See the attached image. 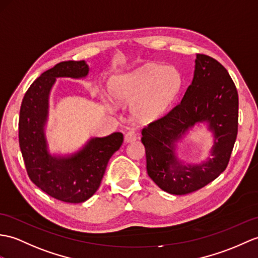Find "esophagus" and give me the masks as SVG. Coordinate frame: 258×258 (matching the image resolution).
I'll return each mask as SVG.
<instances>
[{"mask_svg":"<svg viewBox=\"0 0 258 258\" xmlns=\"http://www.w3.org/2000/svg\"><path fill=\"white\" fill-rule=\"evenodd\" d=\"M137 137H139V133H137L136 131L134 130H130L124 136V141L125 143H132L137 140Z\"/></svg>","mask_w":258,"mask_h":258,"instance_id":"34e87169","label":"esophagus"}]
</instances>
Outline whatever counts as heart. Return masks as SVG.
<instances>
[{
	"label": "heart",
	"mask_w": 258,
	"mask_h": 258,
	"mask_svg": "<svg viewBox=\"0 0 258 258\" xmlns=\"http://www.w3.org/2000/svg\"><path fill=\"white\" fill-rule=\"evenodd\" d=\"M180 87L181 77L177 69L146 64L115 78L112 92L117 100L134 103V111L141 117L151 118L169 106Z\"/></svg>",
	"instance_id": "heart-1"
}]
</instances>
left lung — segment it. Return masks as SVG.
Instances as JSON below:
<instances>
[{"label":"left lung","instance_id":"left-lung-1","mask_svg":"<svg viewBox=\"0 0 258 258\" xmlns=\"http://www.w3.org/2000/svg\"><path fill=\"white\" fill-rule=\"evenodd\" d=\"M207 121L215 134L213 158L185 167L174 144L196 122ZM238 127V94L227 70L214 58L197 53L192 83L182 100L142 131L148 176L171 195H187L213 181L229 164Z\"/></svg>","mask_w":258,"mask_h":258}]
</instances>
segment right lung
<instances>
[{
    "label": "right lung",
    "mask_w": 258,
    "mask_h": 258,
    "mask_svg": "<svg viewBox=\"0 0 258 258\" xmlns=\"http://www.w3.org/2000/svg\"><path fill=\"white\" fill-rule=\"evenodd\" d=\"M89 73L83 61H61L45 71L24 95L19 119V142L29 179L48 196L69 203L85 202L100 187L112 155L123 143L122 133L95 137L71 157H52L47 152L44 125L48 95L59 77L83 78Z\"/></svg>",
    "instance_id": "1"
}]
</instances>
